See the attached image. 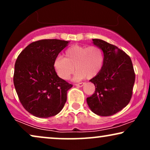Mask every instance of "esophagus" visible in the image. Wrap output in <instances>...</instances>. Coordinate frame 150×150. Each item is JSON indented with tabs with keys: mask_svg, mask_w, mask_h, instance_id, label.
Instances as JSON below:
<instances>
[{
	"mask_svg": "<svg viewBox=\"0 0 150 150\" xmlns=\"http://www.w3.org/2000/svg\"><path fill=\"white\" fill-rule=\"evenodd\" d=\"M84 83L81 82V83H79V84H75V86H77L78 87H82L83 86H84Z\"/></svg>",
	"mask_w": 150,
	"mask_h": 150,
	"instance_id": "34e87169",
	"label": "esophagus"
}]
</instances>
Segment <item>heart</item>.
<instances>
[{
	"label": "heart",
	"mask_w": 150,
	"mask_h": 150,
	"mask_svg": "<svg viewBox=\"0 0 150 150\" xmlns=\"http://www.w3.org/2000/svg\"><path fill=\"white\" fill-rule=\"evenodd\" d=\"M64 58L59 56L53 62V67L58 76L69 79L77 70L74 80L93 78L101 71L104 64V54L98 46L72 45L64 52Z\"/></svg>",
	"instance_id": "1"
}]
</instances>
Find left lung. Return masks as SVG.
Here are the masks:
<instances>
[{
  "mask_svg": "<svg viewBox=\"0 0 150 150\" xmlns=\"http://www.w3.org/2000/svg\"><path fill=\"white\" fill-rule=\"evenodd\" d=\"M92 40L102 49L104 64L100 73L90 80L96 90L86 102L94 113L109 116L121 111L130 101L135 81L133 64L129 57L115 45L101 39Z\"/></svg>",
  "mask_w": 150,
  "mask_h": 150,
  "instance_id": "1",
  "label": "left lung"
}]
</instances>
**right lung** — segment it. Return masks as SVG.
Segmentation results:
<instances>
[{
	"label": "right lung",
	"instance_id": "add662e5",
	"mask_svg": "<svg viewBox=\"0 0 150 150\" xmlns=\"http://www.w3.org/2000/svg\"><path fill=\"white\" fill-rule=\"evenodd\" d=\"M69 41L43 39L30 43L14 66V84L23 107L38 117L54 116L63 109L73 86L59 77L53 62Z\"/></svg>",
	"mask_w": 150,
	"mask_h": 150
}]
</instances>
